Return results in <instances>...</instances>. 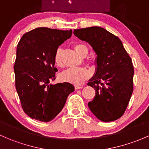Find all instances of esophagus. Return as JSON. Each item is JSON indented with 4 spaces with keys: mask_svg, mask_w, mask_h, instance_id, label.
I'll list each match as a JSON object with an SVG mask.
<instances>
[{
    "mask_svg": "<svg viewBox=\"0 0 149 149\" xmlns=\"http://www.w3.org/2000/svg\"><path fill=\"white\" fill-rule=\"evenodd\" d=\"M74 88H75V89H80V88H83V86H79V85H75L74 86Z\"/></svg>",
    "mask_w": 149,
    "mask_h": 149,
    "instance_id": "esophagus-1",
    "label": "esophagus"
}]
</instances>
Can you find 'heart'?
Here are the masks:
<instances>
[{
  "label": "heart",
  "mask_w": 149,
  "mask_h": 149,
  "mask_svg": "<svg viewBox=\"0 0 149 149\" xmlns=\"http://www.w3.org/2000/svg\"><path fill=\"white\" fill-rule=\"evenodd\" d=\"M74 49L80 56L85 57L88 53L87 47L83 44H76ZM63 50L62 48H58L55 51L54 55V62L55 65L58 68L63 67ZM91 76V73L85 68H70L62 72L59 75V79L61 81L67 82L76 85L81 84L84 81Z\"/></svg>",
  "instance_id": "1"
}]
</instances>
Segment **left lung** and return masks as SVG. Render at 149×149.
Wrapping results in <instances>:
<instances>
[{
	"instance_id": "1",
	"label": "left lung",
	"mask_w": 149,
	"mask_h": 149,
	"mask_svg": "<svg viewBox=\"0 0 149 149\" xmlns=\"http://www.w3.org/2000/svg\"><path fill=\"white\" fill-rule=\"evenodd\" d=\"M73 34L92 47L97 56L96 73L87 84L96 91L88 107L103 122L119 119L133 94L134 69L131 58L121 40L104 28L74 29Z\"/></svg>"
}]
</instances>
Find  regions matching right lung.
Masks as SVG:
<instances>
[{
  "mask_svg": "<svg viewBox=\"0 0 149 149\" xmlns=\"http://www.w3.org/2000/svg\"><path fill=\"white\" fill-rule=\"evenodd\" d=\"M72 35V30L36 28L25 33L16 48L15 85L24 112L32 119L49 122L60 113L67 97L74 91L71 84L55 85L54 55L58 47Z\"/></svg>",
  "mask_w": 149,
  "mask_h": 149,
  "instance_id": "right-lung-1",
  "label": "right lung"
}]
</instances>
